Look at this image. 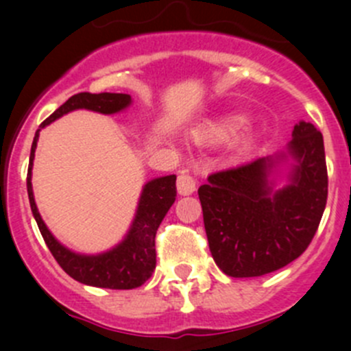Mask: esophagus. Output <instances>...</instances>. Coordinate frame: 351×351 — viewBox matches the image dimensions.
I'll return each instance as SVG.
<instances>
[{"instance_id":"esophagus-1","label":"esophagus","mask_w":351,"mask_h":351,"mask_svg":"<svg viewBox=\"0 0 351 351\" xmlns=\"http://www.w3.org/2000/svg\"><path fill=\"white\" fill-rule=\"evenodd\" d=\"M195 178L189 173H180L178 175V182H176V186H178V193L180 195H190V193L195 192Z\"/></svg>"}]
</instances>
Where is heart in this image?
Returning a JSON list of instances; mask_svg holds the SVG:
<instances>
[{"label":"heart","mask_w":351,"mask_h":351,"mask_svg":"<svg viewBox=\"0 0 351 351\" xmlns=\"http://www.w3.org/2000/svg\"><path fill=\"white\" fill-rule=\"evenodd\" d=\"M243 127H244V119L236 117V119H229L226 120V122L215 125L214 129L210 130L208 136H210L214 141H229L232 139V137L238 136V132L243 129Z\"/></svg>","instance_id":"b5f03b06"}]
</instances>
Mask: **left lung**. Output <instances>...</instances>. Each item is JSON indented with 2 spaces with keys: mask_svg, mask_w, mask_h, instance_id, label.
<instances>
[{
  "mask_svg": "<svg viewBox=\"0 0 351 351\" xmlns=\"http://www.w3.org/2000/svg\"><path fill=\"white\" fill-rule=\"evenodd\" d=\"M289 153L295 158L290 183L268 185L271 158L215 171L198 189L208 247L229 277H261L307 250L328 200L323 134L311 122L295 123Z\"/></svg>",
  "mask_w": 351,
  "mask_h": 351,
  "instance_id": "8db88e82",
  "label": "left lung"
}]
</instances>
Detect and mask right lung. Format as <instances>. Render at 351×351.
<instances>
[{"instance_id":"obj_1","label":"right lung","mask_w":351,"mask_h":351,"mask_svg":"<svg viewBox=\"0 0 351 351\" xmlns=\"http://www.w3.org/2000/svg\"><path fill=\"white\" fill-rule=\"evenodd\" d=\"M130 105V95L125 93H77L73 95L66 104L56 110L51 117L40 123L42 127L49 125L56 119L62 117L71 110L88 108L100 113H115ZM38 129V130H40ZM38 130L35 132L34 143H32L30 162H28L27 173V190L28 200H30L32 214L37 221L40 234L45 244L51 250L52 256L59 263V267L66 271L69 277L81 284L101 287V289H117L129 290L141 287L147 278L153 275L156 268V231L165 219L166 212L173 205L176 197V176H162V178L151 180L143 190L139 207H137L136 219L132 222L129 234L113 250L97 256H84L76 254L62 246L47 226L42 221L37 210V205L32 192V165H34L35 147H37Z\"/></svg>"}]
</instances>
